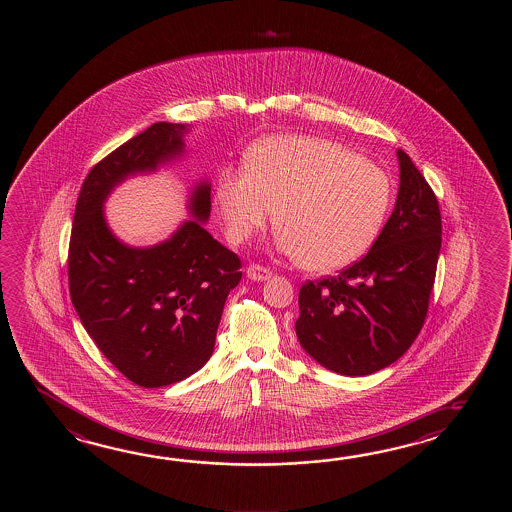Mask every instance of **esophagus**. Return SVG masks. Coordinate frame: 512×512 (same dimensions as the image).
Listing matches in <instances>:
<instances>
[{
    "instance_id": "1",
    "label": "esophagus",
    "mask_w": 512,
    "mask_h": 512,
    "mask_svg": "<svg viewBox=\"0 0 512 512\" xmlns=\"http://www.w3.org/2000/svg\"><path fill=\"white\" fill-rule=\"evenodd\" d=\"M247 276L251 278L252 282H265V280L271 278L272 272L267 267H261V265L252 263V265L247 267Z\"/></svg>"
}]
</instances>
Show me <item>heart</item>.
Masks as SVG:
<instances>
[{
	"instance_id": "heart-1",
	"label": "heart",
	"mask_w": 512,
	"mask_h": 512,
	"mask_svg": "<svg viewBox=\"0 0 512 512\" xmlns=\"http://www.w3.org/2000/svg\"><path fill=\"white\" fill-rule=\"evenodd\" d=\"M245 168L219 175L214 190L229 240H249L274 208L276 249L309 271H338L362 258L392 203L381 166L316 137H267L247 152Z\"/></svg>"
}]
</instances>
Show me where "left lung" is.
<instances>
[{"label": "left lung", "mask_w": 512, "mask_h": 512, "mask_svg": "<svg viewBox=\"0 0 512 512\" xmlns=\"http://www.w3.org/2000/svg\"><path fill=\"white\" fill-rule=\"evenodd\" d=\"M392 216L362 260L298 294L296 337L309 357L348 377L401 359L425 324L441 251V212L412 159L397 150Z\"/></svg>", "instance_id": "left-lung-1"}]
</instances>
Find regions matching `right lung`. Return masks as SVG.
<instances>
[{
    "label": "right lung",
    "instance_id": "right-lung-1",
    "mask_svg": "<svg viewBox=\"0 0 512 512\" xmlns=\"http://www.w3.org/2000/svg\"><path fill=\"white\" fill-rule=\"evenodd\" d=\"M185 124L155 122L91 168L69 241V293L82 326L117 370L142 388L183 381L212 357L219 320L240 283V258L214 240L210 185L188 194L192 218L168 240L131 247L109 229L104 203L128 177L185 153Z\"/></svg>",
    "mask_w": 512,
    "mask_h": 512
}]
</instances>
